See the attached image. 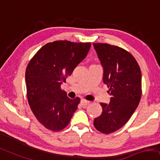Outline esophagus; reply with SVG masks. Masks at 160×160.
Instances as JSON below:
<instances>
[{
    "instance_id": "esophagus-1",
    "label": "esophagus",
    "mask_w": 160,
    "mask_h": 160,
    "mask_svg": "<svg viewBox=\"0 0 160 160\" xmlns=\"http://www.w3.org/2000/svg\"><path fill=\"white\" fill-rule=\"evenodd\" d=\"M80 103H81V105H82V106H87L88 104H89L90 102L89 101L85 100V99H81Z\"/></svg>"
}]
</instances>
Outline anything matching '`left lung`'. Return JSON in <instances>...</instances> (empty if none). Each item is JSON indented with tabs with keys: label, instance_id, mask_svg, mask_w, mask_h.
<instances>
[{
	"label": "left lung",
	"instance_id": "obj_1",
	"mask_svg": "<svg viewBox=\"0 0 160 160\" xmlns=\"http://www.w3.org/2000/svg\"><path fill=\"white\" fill-rule=\"evenodd\" d=\"M103 69V82L109 88V103H101L102 113L94 127L104 134L122 128L136 109L141 97L140 67L131 53L107 43H93Z\"/></svg>",
	"mask_w": 160,
	"mask_h": 160
}]
</instances>
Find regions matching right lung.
<instances>
[{"label": "right lung", "instance_id": "1", "mask_svg": "<svg viewBox=\"0 0 160 160\" xmlns=\"http://www.w3.org/2000/svg\"><path fill=\"white\" fill-rule=\"evenodd\" d=\"M91 42L57 40L42 47L27 67V95L30 109L47 129L67 127L78 109L80 98L71 99L61 85L86 57Z\"/></svg>", "mask_w": 160, "mask_h": 160}]
</instances>
